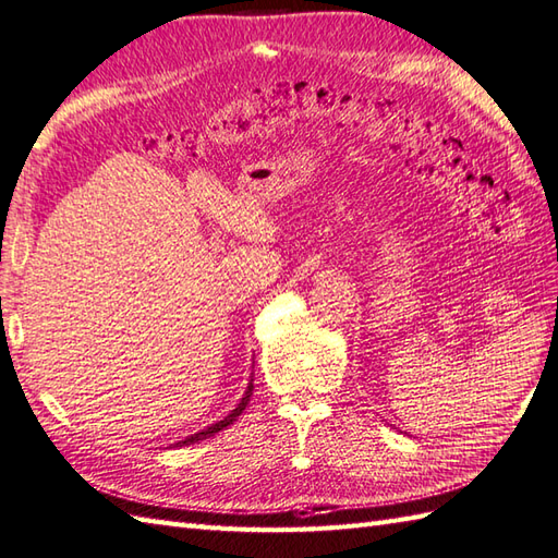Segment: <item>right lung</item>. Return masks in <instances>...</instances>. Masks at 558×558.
I'll list each match as a JSON object with an SVG mask.
<instances>
[{
  "label": "right lung",
  "instance_id": "add662e5",
  "mask_svg": "<svg viewBox=\"0 0 558 558\" xmlns=\"http://www.w3.org/2000/svg\"><path fill=\"white\" fill-rule=\"evenodd\" d=\"M252 390H254V384L248 381V386H246V393H244V398L240 400V405H236L228 417L225 420H220V422H216V424H210V426H206L204 432H198V434H194V436H189V438H184V441H180V444H174V446H189V444H196V441H204V438H208V436H213V434H218L220 429H225V426H230L236 417H240L242 414V410L248 405V398H252Z\"/></svg>",
  "mask_w": 558,
  "mask_h": 558
}]
</instances>
